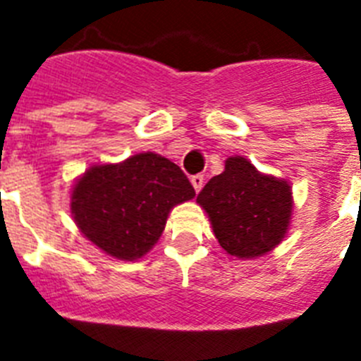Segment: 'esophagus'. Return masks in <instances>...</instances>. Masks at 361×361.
<instances>
[{"mask_svg":"<svg viewBox=\"0 0 361 361\" xmlns=\"http://www.w3.org/2000/svg\"><path fill=\"white\" fill-rule=\"evenodd\" d=\"M191 184H193L195 191H197V193H199V191L202 190V186H204V177H202V175H193V177H191Z\"/></svg>","mask_w":361,"mask_h":361,"instance_id":"obj_1","label":"esophagus"}]
</instances>
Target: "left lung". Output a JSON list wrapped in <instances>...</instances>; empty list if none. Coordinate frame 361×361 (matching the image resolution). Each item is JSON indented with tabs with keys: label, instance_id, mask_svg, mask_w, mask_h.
Returning a JSON list of instances; mask_svg holds the SVG:
<instances>
[{
	"label": "left lung",
	"instance_id": "left-lung-1",
	"mask_svg": "<svg viewBox=\"0 0 361 361\" xmlns=\"http://www.w3.org/2000/svg\"><path fill=\"white\" fill-rule=\"evenodd\" d=\"M222 250L257 258L275 250L289 229L293 193L288 180L264 175L244 157H229L197 197Z\"/></svg>",
	"mask_w": 361,
	"mask_h": 361
}]
</instances>
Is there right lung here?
<instances>
[{
    "mask_svg": "<svg viewBox=\"0 0 361 361\" xmlns=\"http://www.w3.org/2000/svg\"><path fill=\"white\" fill-rule=\"evenodd\" d=\"M195 197L184 171L159 153L95 164L73 184L72 216L99 250L137 260L157 244L171 209Z\"/></svg>",
    "mask_w": 361,
    "mask_h": 361,
    "instance_id": "right-lung-1",
    "label": "right lung"
}]
</instances>
